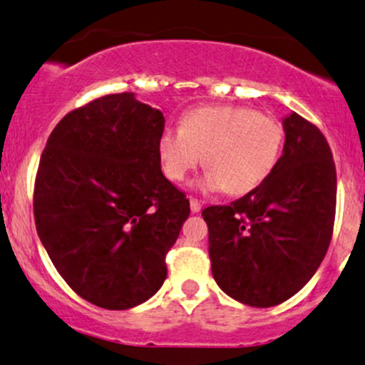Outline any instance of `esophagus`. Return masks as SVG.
Instances as JSON below:
<instances>
[{"mask_svg":"<svg viewBox=\"0 0 365 365\" xmlns=\"http://www.w3.org/2000/svg\"><path fill=\"white\" fill-rule=\"evenodd\" d=\"M190 211L194 212V215L200 211V202L197 199H194V197H190Z\"/></svg>","mask_w":365,"mask_h":365,"instance_id":"obj_1","label":"esophagus"}]
</instances>
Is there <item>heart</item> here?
<instances>
[{"mask_svg":"<svg viewBox=\"0 0 365 365\" xmlns=\"http://www.w3.org/2000/svg\"><path fill=\"white\" fill-rule=\"evenodd\" d=\"M282 145V125L252 108L200 106L182 116L180 130H163L158 154L163 171L173 182H183L204 156L209 168L195 187L242 195L273 173Z\"/></svg>","mask_w":365,"mask_h":365,"instance_id":"b5f03b06","label":"heart"}]
</instances>
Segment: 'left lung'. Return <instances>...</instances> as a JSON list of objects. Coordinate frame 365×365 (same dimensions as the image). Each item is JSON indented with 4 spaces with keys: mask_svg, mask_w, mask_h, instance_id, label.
<instances>
[{
    "mask_svg": "<svg viewBox=\"0 0 365 365\" xmlns=\"http://www.w3.org/2000/svg\"><path fill=\"white\" fill-rule=\"evenodd\" d=\"M273 173L230 206L202 211L217 287L252 307L302 290L324 259L336 209V170L319 128L292 111Z\"/></svg>",
    "mask_w": 365,
    "mask_h": 365,
    "instance_id": "left-lung-1",
    "label": "left lung"
}]
</instances>
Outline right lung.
Here are the masks:
<instances>
[{
	"label": "right lung",
	"instance_id": "add662e5",
	"mask_svg": "<svg viewBox=\"0 0 365 365\" xmlns=\"http://www.w3.org/2000/svg\"><path fill=\"white\" fill-rule=\"evenodd\" d=\"M163 113L133 92L63 118L41 156L37 235L68 287L110 311L132 309L165 283V255L190 204L161 171Z\"/></svg>",
	"mask_w": 365,
	"mask_h": 365
}]
</instances>
